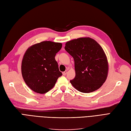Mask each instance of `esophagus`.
<instances>
[{"label":"esophagus","instance_id":"esophagus-1","mask_svg":"<svg viewBox=\"0 0 131 131\" xmlns=\"http://www.w3.org/2000/svg\"><path fill=\"white\" fill-rule=\"evenodd\" d=\"M67 73H68V71H67V70H65L64 72H62V74H63V75H66V74H67Z\"/></svg>","mask_w":131,"mask_h":131}]
</instances>
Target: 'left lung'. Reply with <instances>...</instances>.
Masks as SVG:
<instances>
[{
  "label": "left lung",
  "mask_w": 131,
  "mask_h": 131,
  "mask_svg": "<svg viewBox=\"0 0 131 131\" xmlns=\"http://www.w3.org/2000/svg\"><path fill=\"white\" fill-rule=\"evenodd\" d=\"M65 50L74 58L75 77L70 83L82 93L93 92L107 78L108 64L103 48L94 39L79 38L67 42Z\"/></svg>",
  "instance_id": "obj_1"
}]
</instances>
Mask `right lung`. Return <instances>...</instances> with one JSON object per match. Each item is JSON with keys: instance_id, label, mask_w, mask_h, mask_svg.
Wrapping results in <instances>:
<instances>
[{"instance_id": "add662e5", "label": "right lung", "mask_w": 131, "mask_h": 131, "mask_svg": "<svg viewBox=\"0 0 131 131\" xmlns=\"http://www.w3.org/2000/svg\"><path fill=\"white\" fill-rule=\"evenodd\" d=\"M62 44L43 41L28 48L22 62V74L28 86L39 94L51 90L62 75L54 57Z\"/></svg>"}]
</instances>
